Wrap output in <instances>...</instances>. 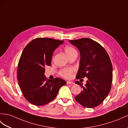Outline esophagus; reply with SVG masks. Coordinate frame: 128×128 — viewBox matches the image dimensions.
I'll return each mask as SVG.
<instances>
[{
	"instance_id": "obj_1",
	"label": "esophagus",
	"mask_w": 128,
	"mask_h": 128,
	"mask_svg": "<svg viewBox=\"0 0 128 128\" xmlns=\"http://www.w3.org/2000/svg\"><path fill=\"white\" fill-rule=\"evenodd\" d=\"M66 84H74V82L72 81H68L66 82Z\"/></svg>"
}]
</instances>
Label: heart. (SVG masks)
Here are the masks:
<instances>
[{
  "mask_svg": "<svg viewBox=\"0 0 128 128\" xmlns=\"http://www.w3.org/2000/svg\"><path fill=\"white\" fill-rule=\"evenodd\" d=\"M64 51L68 57L72 54L76 52V50L73 47L68 46L64 48ZM74 71V68H64L59 71V75L66 78H70L72 75V73Z\"/></svg>",
  "mask_w": 128,
  "mask_h": 128,
  "instance_id": "b5f03b06",
  "label": "heart"
}]
</instances>
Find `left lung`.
<instances>
[{"label":"left lung","instance_id":"obj_1","mask_svg":"<svg viewBox=\"0 0 128 128\" xmlns=\"http://www.w3.org/2000/svg\"><path fill=\"white\" fill-rule=\"evenodd\" d=\"M80 53V66L76 78H88L86 84L76 81L82 90L75 99L87 108L99 105L108 96L112 81V65L106 50L96 41L89 38L69 40Z\"/></svg>","mask_w":128,"mask_h":128}]
</instances>
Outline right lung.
Segmentation results:
<instances>
[{
  "label": "right lung",
  "mask_w": 128,
  "mask_h": 128,
  "mask_svg": "<svg viewBox=\"0 0 128 128\" xmlns=\"http://www.w3.org/2000/svg\"><path fill=\"white\" fill-rule=\"evenodd\" d=\"M64 41L38 38L24 49L18 65L17 79L26 100L36 106H42L57 96L65 80L56 78L47 81L45 66L51 65L53 52Z\"/></svg>",
  "instance_id": "1"
}]
</instances>
